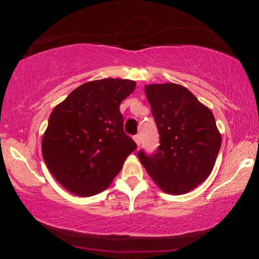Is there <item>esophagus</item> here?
Wrapping results in <instances>:
<instances>
[{
  "label": "esophagus",
  "mask_w": 259,
  "mask_h": 259,
  "mask_svg": "<svg viewBox=\"0 0 259 259\" xmlns=\"http://www.w3.org/2000/svg\"><path fill=\"white\" fill-rule=\"evenodd\" d=\"M133 139H134V141H136V144L138 145V146H140V144H141V138H140L139 134H137V136H134Z\"/></svg>",
  "instance_id": "1"
}]
</instances>
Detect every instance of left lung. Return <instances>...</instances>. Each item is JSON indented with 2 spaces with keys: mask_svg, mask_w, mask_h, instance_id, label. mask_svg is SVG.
I'll list each match as a JSON object with an SVG mask.
<instances>
[{
  "mask_svg": "<svg viewBox=\"0 0 259 259\" xmlns=\"http://www.w3.org/2000/svg\"><path fill=\"white\" fill-rule=\"evenodd\" d=\"M160 134L157 153H138L159 189L168 194L190 192L213 169L222 137L211 109L177 83L145 86Z\"/></svg>",
  "mask_w": 259,
  "mask_h": 259,
  "instance_id": "8db88e82",
  "label": "left lung"
}]
</instances>
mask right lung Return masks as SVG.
Here are the masks:
<instances>
[{
    "mask_svg": "<svg viewBox=\"0 0 259 259\" xmlns=\"http://www.w3.org/2000/svg\"><path fill=\"white\" fill-rule=\"evenodd\" d=\"M136 81L102 79L75 88L53 109L42 137V155L53 177L79 197L111 185L137 145L123 132L119 106Z\"/></svg>",
    "mask_w": 259,
    "mask_h": 259,
    "instance_id": "1",
    "label": "right lung"
}]
</instances>
